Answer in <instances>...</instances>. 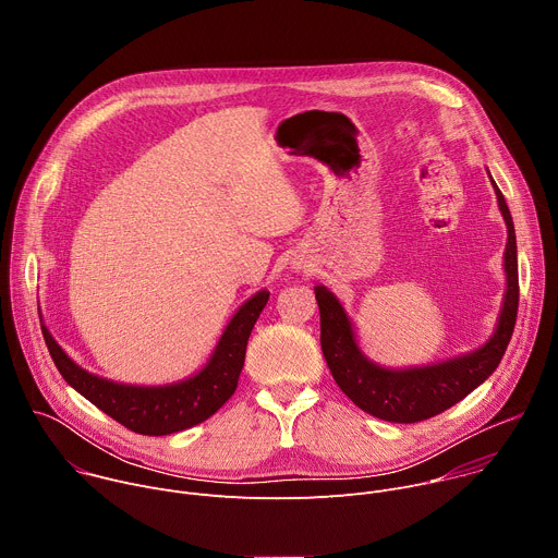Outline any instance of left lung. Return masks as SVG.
<instances>
[{"label":"left lung","mask_w":558,"mask_h":558,"mask_svg":"<svg viewBox=\"0 0 558 558\" xmlns=\"http://www.w3.org/2000/svg\"><path fill=\"white\" fill-rule=\"evenodd\" d=\"M493 187L508 227V243L504 254L508 287L497 329L493 338L476 351L430 366H379L360 351L351 317L347 315L340 300L327 287H315V300L317 306H320V344L325 360L336 384L364 413L395 424H415L435 417L461 402L468 392L484 384L499 366L517 325L519 265L510 209L495 181Z\"/></svg>","instance_id":"obj_1"}]
</instances>
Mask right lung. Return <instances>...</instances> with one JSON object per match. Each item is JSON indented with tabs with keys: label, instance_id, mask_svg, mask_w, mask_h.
<instances>
[{
	"label": "right lung",
	"instance_id": "obj_1",
	"mask_svg": "<svg viewBox=\"0 0 558 558\" xmlns=\"http://www.w3.org/2000/svg\"><path fill=\"white\" fill-rule=\"evenodd\" d=\"M267 300L269 291L265 289L252 295L229 320L207 364L196 375L166 386L117 384L93 375L65 355L44 325L41 333L54 366L76 392L125 428L161 437L205 422L233 395L245 364L247 340Z\"/></svg>",
	"mask_w": 558,
	"mask_h": 558
}]
</instances>
